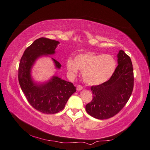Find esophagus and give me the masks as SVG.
Returning a JSON list of instances; mask_svg holds the SVG:
<instances>
[{"label": "esophagus", "instance_id": "obj_1", "mask_svg": "<svg viewBox=\"0 0 150 150\" xmlns=\"http://www.w3.org/2000/svg\"><path fill=\"white\" fill-rule=\"evenodd\" d=\"M82 89H83V87H82V86L77 85V91H81V90H82Z\"/></svg>", "mask_w": 150, "mask_h": 150}]
</instances>
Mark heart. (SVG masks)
Listing matches in <instances>:
<instances>
[{
  "mask_svg": "<svg viewBox=\"0 0 150 150\" xmlns=\"http://www.w3.org/2000/svg\"><path fill=\"white\" fill-rule=\"evenodd\" d=\"M66 69L71 76L82 71V77L86 84L96 86L109 80L115 71L117 62L113 56L108 54L86 52L77 54L74 60L68 59Z\"/></svg>",
  "mask_w": 150,
  "mask_h": 150,
  "instance_id": "1",
  "label": "heart"
}]
</instances>
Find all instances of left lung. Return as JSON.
<instances>
[{"label":"left lung","mask_w":150,"mask_h":150,"mask_svg":"<svg viewBox=\"0 0 150 150\" xmlns=\"http://www.w3.org/2000/svg\"><path fill=\"white\" fill-rule=\"evenodd\" d=\"M117 58L118 66L109 80L91 87L93 99L86 105V110L95 119L103 120L115 115L132 93L134 77L131 59L123 50L119 51Z\"/></svg>","instance_id":"8db88e82"}]
</instances>
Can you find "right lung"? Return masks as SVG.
Returning a JSON list of instances; mask_svg holds the SVG:
<instances>
[{"mask_svg": "<svg viewBox=\"0 0 150 150\" xmlns=\"http://www.w3.org/2000/svg\"><path fill=\"white\" fill-rule=\"evenodd\" d=\"M59 41L41 37L35 40L24 51L18 66V82L22 91L31 106L40 112L54 114L64 109L69 98L76 91V88L70 82L53 76L48 81L39 83L31 77V69L40 57L53 55ZM55 68L61 64L52 58Z\"/></svg>", "mask_w": 150, "mask_h": 150, "instance_id": "1", "label": "right lung"}]
</instances>
